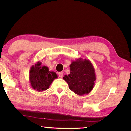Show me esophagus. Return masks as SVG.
<instances>
[{"label":"esophagus","instance_id":"34e87169","mask_svg":"<svg viewBox=\"0 0 131 131\" xmlns=\"http://www.w3.org/2000/svg\"><path fill=\"white\" fill-rule=\"evenodd\" d=\"M58 76L60 78H62L63 76V72H59L58 73Z\"/></svg>","mask_w":131,"mask_h":131}]
</instances>
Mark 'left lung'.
<instances>
[{"mask_svg":"<svg viewBox=\"0 0 131 131\" xmlns=\"http://www.w3.org/2000/svg\"><path fill=\"white\" fill-rule=\"evenodd\" d=\"M70 67V74L63 77L70 90L79 96L90 93L93 88L96 79L91 62L88 59L80 58L73 61Z\"/></svg>","mask_w":131,"mask_h":131,"instance_id":"8db88e82","label":"left lung"}]
</instances>
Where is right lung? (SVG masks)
Here are the masks:
<instances>
[{
  "label": "right lung",
  "instance_id": "1",
  "mask_svg": "<svg viewBox=\"0 0 131 131\" xmlns=\"http://www.w3.org/2000/svg\"><path fill=\"white\" fill-rule=\"evenodd\" d=\"M57 78L53 72H50L47 67L41 66V63L38 62L31 67L29 72V81L32 88L38 92L48 89L50 85Z\"/></svg>",
  "mask_w": 131,
  "mask_h": 131
}]
</instances>
